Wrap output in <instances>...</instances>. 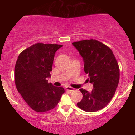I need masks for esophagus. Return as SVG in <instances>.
<instances>
[{
	"label": "esophagus",
	"mask_w": 135,
	"mask_h": 135,
	"mask_svg": "<svg viewBox=\"0 0 135 135\" xmlns=\"http://www.w3.org/2000/svg\"><path fill=\"white\" fill-rule=\"evenodd\" d=\"M66 89L67 91H74V88H72V87H70V86H67L66 88Z\"/></svg>",
	"instance_id": "obj_1"
}]
</instances>
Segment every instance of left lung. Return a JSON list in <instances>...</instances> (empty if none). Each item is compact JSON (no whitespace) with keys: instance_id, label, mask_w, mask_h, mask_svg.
Listing matches in <instances>:
<instances>
[{"instance_id":"8db88e82","label":"left lung","mask_w":135,"mask_h":135,"mask_svg":"<svg viewBox=\"0 0 135 135\" xmlns=\"http://www.w3.org/2000/svg\"><path fill=\"white\" fill-rule=\"evenodd\" d=\"M73 45L82 57L84 71L93 85L91 92L80 89L83 98L77 106L89 112L103 109L111 100L119 83V69L116 59L111 49L98 40H81L73 42Z\"/></svg>"}]
</instances>
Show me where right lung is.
Segmentation results:
<instances>
[{"mask_svg": "<svg viewBox=\"0 0 135 135\" xmlns=\"http://www.w3.org/2000/svg\"><path fill=\"white\" fill-rule=\"evenodd\" d=\"M62 45L36 43L19 55L15 66V83L28 106L44 112L57 105L65 89L47 82L51 77L54 56Z\"/></svg>", "mask_w": 135, "mask_h": 135, "instance_id": "add662e5", "label": "right lung"}]
</instances>
